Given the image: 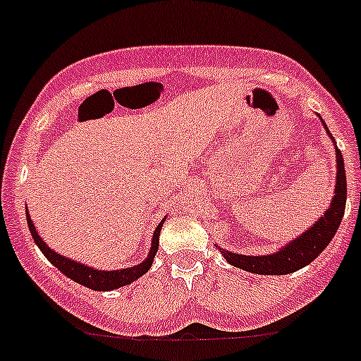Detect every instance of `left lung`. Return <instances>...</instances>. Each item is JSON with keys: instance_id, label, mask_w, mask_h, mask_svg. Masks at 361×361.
Wrapping results in <instances>:
<instances>
[{"instance_id": "8db88e82", "label": "left lung", "mask_w": 361, "mask_h": 361, "mask_svg": "<svg viewBox=\"0 0 361 361\" xmlns=\"http://www.w3.org/2000/svg\"><path fill=\"white\" fill-rule=\"evenodd\" d=\"M336 161H338V176H336L334 199H332L331 207L327 209L324 217H320L308 231H305L300 238L291 241L283 250L272 253V255L248 257L223 250L224 259L235 267L243 269V271L265 276L291 274V272L300 271L312 260H315L334 238L336 231L343 221L344 207H346V171H344V161L338 145H336Z\"/></svg>"}]
</instances>
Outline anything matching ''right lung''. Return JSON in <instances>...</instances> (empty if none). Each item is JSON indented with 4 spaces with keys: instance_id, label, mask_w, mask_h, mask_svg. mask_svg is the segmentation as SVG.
Here are the masks:
<instances>
[{
    "instance_id": "1",
    "label": "right lung",
    "mask_w": 361,
    "mask_h": 361,
    "mask_svg": "<svg viewBox=\"0 0 361 361\" xmlns=\"http://www.w3.org/2000/svg\"><path fill=\"white\" fill-rule=\"evenodd\" d=\"M162 223H164V221H161L159 226L156 228V231H154L149 257L144 260V262L135 265V267L120 269V271H97V269L87 267V265H84V264L75 262V260L66 259V257L59 255V253L51 250L44 241H42L41 236L37 235V229L34 228L29 212H27V224H29L30 235H32L35 245H37V247L41 248V252L46 255V259L49 260V262L53 264L58 271H61L66 277L73 279L75 283H78V284H82V286H87V288H90V290H96V291H109V290H116V288L126 286V284L133 283L137 277L144 276L145 272L149 271L150 265H152L154 257H156V253H157V248H159V233H161Z\"/></svg>"
}]
</instances>
